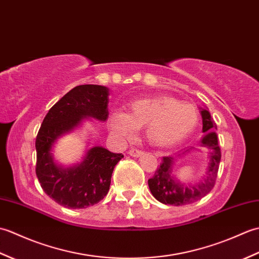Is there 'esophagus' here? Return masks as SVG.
Masks as SVG:
<instances>
[{
  "instance_id": "obj_1",
  "label": "esophagus",
  "mask_w": 259,
  "mask_h": 259,
  "mask_svg": "<svg viewBox=\"0 0 259 259\" xmlns=\"http://www.w3.org/2000/svg\"><path fill=\"white\" fill-rule=\"evenodd\" d=\"M129 155L131 157H135V158H138L141 155H144V150H140V149H137V148H133V149L129 150Z\"/></svg>"
}]
</instances>
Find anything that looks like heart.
<instances>
[{"label": "heart", "instance_id": "1", "mask_svg": "<svg viewBox=\"0 0 259 259\" xmlns=\"http://www.w3.org/2000/svg\"><path fill=\"white\" fill-rule=\"evenodd\" d=\"M199 120L195 106L175 98H145L129 104V111H115L109 119V128L119 138L130 137L144 128L148 141L167 147L178 144L189 136Z\"/></svg>", "mask_w": 259, "mask_h": 259}]
</instances>
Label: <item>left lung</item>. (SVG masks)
Returning <instances> with one entry per match:
<instances>
[{
    "label": "left lung",
    "instance_id": "1",
    "mask_svg": "<svg viewBox=\"0 0 259 259\" xmlns=\"http://www.w3.org/2000/svg\"><path fill=\"white\" fill-rule=\"evenodd\" d=\"M201 118L202 133L206 134L201 140V145L210 150L209 152L210 164H209L206 178L199 185H194L192 187L183 186L176 183L171 176L175 158L172 156L162 157L160 166L157 167L155 175L148 180V185H149L152 196L164 205L184 206L187 203L195 202L205 197L208 192H210L214 184H216L219 163H221L222 159L221 148L218 146L217 135L214 133L217 130V125L207 110H202ZM188 150L184 151L183 153ZM180 155L181 153H179L178 156Z\"/></svg>",
    "mask_w": 259,
    "mask_h": 259
}]
</instances>
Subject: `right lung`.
<instances>
[{"instance_id":"add662e5","label":"right lung","mask_w":259,"mask_h":259,"mask_svg":"<svg viewBox=\"0 0 259 259\" xmlns=\"http://www.w3.org/2000/svg\"><path fill=\"white\" fill-rule=\"evenodd\" d=\"M108 95V89L102 85L73 88L49 110L37 133L36 177L43 191L63 207L87 208L102 200L109 191L114 166L123 158L122 153L95 147L78 166L61 169L54 164L50 152L54 141L84 117L106 121Z\"/></svg>"}]
</instances>
